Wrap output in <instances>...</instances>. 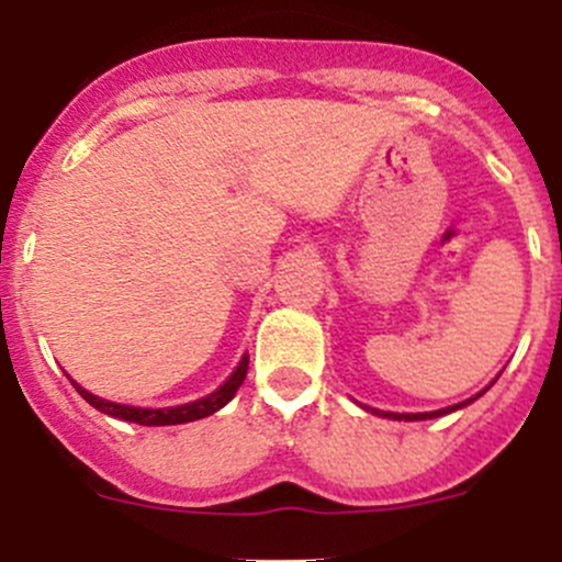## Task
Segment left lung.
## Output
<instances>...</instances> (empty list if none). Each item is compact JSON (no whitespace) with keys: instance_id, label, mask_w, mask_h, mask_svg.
I'll list each match as a JSON object with an SVG mask.
<instances>
[{"instance_id":"left-lung-1","label":"left lung","mask_w":562,"mask_h":562,"mask_svg":"<svg viewBox=\"0 0 562 562\" xmlns=\"http://www.w3.org/2000/svg\"><path fill=\"white\" fill-rule=\"evenodd\" d=\"M479 396V394H475ZM473 396V400H475ZM473 400H464V402H459V405H454V407H446V411H435V413H381V416H386V418H396V422H422V418H435V416H443V413H451V411H457V407H464V405H470V402ZM378 413V411H375Z\"/></svg>"}]
</instances>
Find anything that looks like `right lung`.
<instances>
[{
  "instance_id": "right-lung-1",
  "label": "right lung",
  "mask_w": 562,
  "mask_h": 562,
  "mask_svg": "<svg viewBox=\"0 0 562 562\" xmlns=\"http://www.w3.org/2000/svg\"><path fill=\"white\" fill-rule=\"evenodd\" d=\"M247 367H249V356H245V359L239 361L234 375L214 391V394L203 396V400H195V402H187V405H179V407H157V411H149V407L119 405V402H108V400H100V396L89 394V391L78 386V383H72V386H76L78 394H81L89 405L98 407V411L105 413V416L124 418V422H133V424H144V427H168V424H187V422H195V418H206L212 416L214 411H220L223 405H228V402L234 400L236 389L245 383Z\"/></svg>"
}]
</instances>
